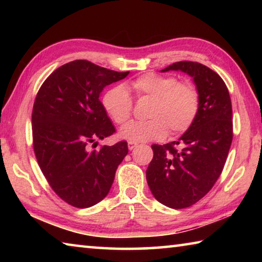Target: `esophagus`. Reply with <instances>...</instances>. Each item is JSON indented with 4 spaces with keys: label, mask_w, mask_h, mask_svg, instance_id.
<instances>
[{
    "label": "esophagus",
    "mask_w": 262,
    "mask_h": 262,
    "mask_svg": "<svg viewBox=\"0 0 262 262\" xmlns=\"http://www.w3.org/2000/svg\"><path fill=\"white\" fill-rule=\"evenodd\" d=\"M137 147V143H135V142H128V149L129 150H133L134 148Z\"/></svg>",
    "instance_id": "34e87169"
}]
</instances>
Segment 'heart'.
Segmentation results:
<instances>
[{
    "mask_svg": "<svg viewBox=\"0 0 262 262\" xmlns=\"http://www.w3.org/2000/svg\"><path fill=\"white\" fill-rule=\"evenodd\" d=\"M132 89L137 97L152 98L148 121H132L123 126L119 135L130 142L163 140L167 134H180L194 122L200 106V95L190 82H178L173 75L147 73L133 79ZM106 113L122 125L130 118L133 99L122 84L108 89L101 99Z\"/></svg>",
    "mask_w": 262,
    "mask_h": 262,
    "instance_id": "obj_1",
    "label": "heart"
}]
</instances>
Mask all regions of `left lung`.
Masks as SVG:
<instances>
[{"instance_id":"1","label":"left lung","mask_w":262,"mask_h":262,"mask_svg":"<svg viewBox=\"0 0 262 262\" xmlns=\"http://www.w3.org/2000/svg\"><path fill=\"white\" fill-rule=\"evenodd\" d=\"M168 70H180L193 78L200 106L192 126L178 141L151 145L147 181L158 202L183 209L201 200L222 173L233 136L232 106L224 81L210 68L180 61L162 73Z\"/></svg>"}]
</instances>
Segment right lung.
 <instances>
[{
    "instance_id": "1",
    "label": "right lung",
    "mask_w": 262,
    "mask_h": 262,
    "mask_svg": "<svg viewBox=\"0 0 262 262\" xmlns=\"http://www.w3.org/2000/svg\"><path fill=\"white\" fill-rule=\"evenodd\" d=\"M128 74L75 60L54 70L39 89L32 111L34 155L52 189L70 206L89 208L103 200L128 154L126 141L90 148L115 132L101 91Z\"/></svg>"
}]
</instances>
